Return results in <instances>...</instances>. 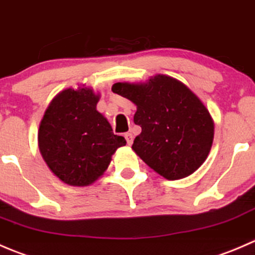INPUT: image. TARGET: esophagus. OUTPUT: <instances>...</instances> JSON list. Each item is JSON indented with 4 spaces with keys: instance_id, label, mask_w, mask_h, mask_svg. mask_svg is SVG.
Instances as JSON below:
<instances>
[{
    "instance_id": "obj_1",
    "label": "esophagus",
    "mask_w": 255,
    "mask_h": 255,
    "mask_svg": "<svg viewBox=\"0 0 255 255\" xmlns=\"http://www.w3.org/2000/svg\"><path fill=\"white\" fill-rule=\"evenodd\" d=\"M124 136H125V138H127L128 145H131V143H132V141H133V135H132V133L127 132Z\"/></svg>"
}]
</instances>
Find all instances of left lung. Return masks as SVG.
Here are the masks:
<instances>
[{
    "instance_id": "obj_1",
    "label": "left lung",
    "mask_w": 255,
    "mask_h": 255,
    "mask_svg": "<svg viewBox=\"0 0 255 255\" xmlns=\"http://www.w3.org/2000/svg\"><path fill=\"white\" fill-rule=\"evenodd\" d=\"M112 90L136 105L141 133L132 150L166 180H180L201 167L212 147L214 123L200 98L182 82L156 74L145 83H115Z\"/></svg>"
}]
</instances>
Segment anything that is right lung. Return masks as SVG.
<instances>
[{
    "instance_id": "1",
    "label": "right lung",
    "mask_w": 255,
    "mask_h": 255,
    "mask_svg": "<svg viewBox=\"0 0 255 255\" xmlns=\"http://www.w3.org/2000/svg\"><path fill=\"white\" fill-rule=\"evenodd\" d=\"M99 93L89 87L67 88L48 105L38 130V147L49 170L75 187L94 183L104 175L112 156L127 145L114 135L107 118L97 110Z\"/></svg>"
}]
</instances>
